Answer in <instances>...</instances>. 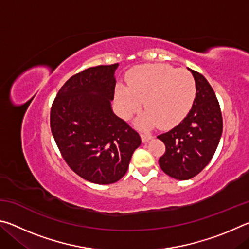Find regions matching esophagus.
<instances>
[{"instance_id":"34e87169","label":"esophagus","mask_w":249,"mask_h":249,"mask_svg":"<svg viewBox=\"0 0 249 249\" xmlns=\"http://www.w3.org/2000/svg\"><path fill=\"white\" fill-rule=\"evenodd\" d=\"M141 137H142V141L144 142H148L149 140H151V138H153V135L142 133V134H141Z\"/></svg>"}]
</instances>
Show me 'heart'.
I'll use <instances>...</instances> for the list:
<instances>
[{"mask_svg": "<svg viewBox=\"0 0 249 249\" xmlns=\"http://www.w3.org/2000/svg\"><path fill=\"white\" fill-rule=\"evenodd\" d=\"M196 95V83L187 70H176L167 65H149L135 69L129 88L121 87L117 100L126 116L141 109L144 102L147 113L142 116V127L169 128L188 114Z\"/></svg>", "mask_w": 249, "mask_h": 249, "instance_id": "obj_1", "label": "heart"}]
</instances>
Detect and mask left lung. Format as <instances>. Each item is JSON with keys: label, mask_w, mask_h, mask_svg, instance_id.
Here are the masks:
<instances>
[{"label": "left lung", "mask_w": 249, "mask_h": 249, "mask_svg": "<svg viewBox=\"0 0 249 249\" xmlns=\"http://www.w3.org/2000/svg\"><path fill=\"white\" fill-rule=\"evenodd\" d=\"M190 71L196 83L192 108L176 127L157 136L166 146L159 166L178 180L191 179L208 166L223 130L220 103L212 87L201 73Z\"/></svg>", "instance_id": "8db88e82"}]
</instances>
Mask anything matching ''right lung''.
<instances>
[{
  "label": "right lung",
  "instance_id": "1",
  "mask_svg": "<svg viewBox=\"0 0 249 249\" xmlns=\"http://www.w3.org/2000/svg\"><path fill=\"white\" fill-rule=\"evenodd\" d=\"M119 64L95 66L72 75L50 108V128L62 158L84 180L119 181L141 145L140 134L113 113L114 71Z\"/></svg>",
  "mask_w": 249,
  "mask_h": 249
}]
</instances>
